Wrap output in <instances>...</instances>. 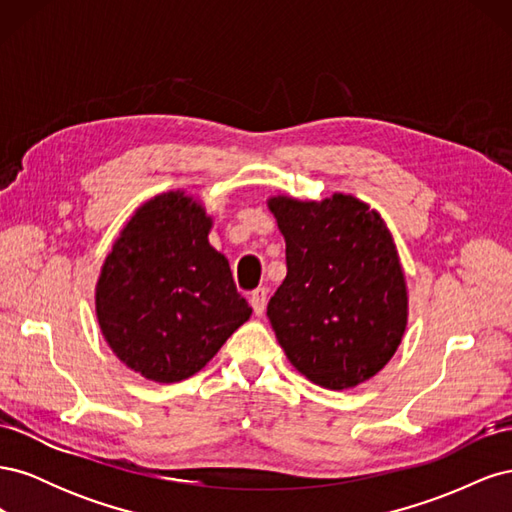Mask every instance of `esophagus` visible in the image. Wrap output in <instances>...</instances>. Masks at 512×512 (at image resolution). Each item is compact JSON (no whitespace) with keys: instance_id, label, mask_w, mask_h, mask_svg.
Instances as JSON below:
<instances>
[{"instance_id":"obj_1","label":"esophagus","mask_w":512,"mask_h":512,"mask_svg":"<svg viewBox=\"0 0 512 512\" xmlns=\"http://www.w3.org/2000/svg\"><path fill=\"white\" fill-rule=\"evenodd\" d=\"M250 305H252L256 316L265 314V307H267V290H265V288H256V290L250 294Z\"/></svg>"}]
</instances>
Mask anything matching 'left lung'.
Returning <instances> with one entry per match:
<instances>
[{"label": "left lung", "mask_w": 512, "mask_h": 512, "mask_svg": "<svg viewBox=\"0 0 512 512\" xmlns=\"http://www.w3.org/2000/svg\"><path fill=\"white\" fill-rule=\"evenodd\" d=\"M286 239V280L267 316L288 361L344 391L391 361L408 322V292L382 218L359 198L269 200Z\"/></svg>", "instance_id": "left-lung-1"}]
</instances>
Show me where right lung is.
Instances as JSON below:
<instances>
[{"mask_svg":"<svg viewBox=\"0 0 512 512\" xmlns=\"http://www.w3.org/2000/svg\"><path fill=\"white\" fill-rule=\"evenodd\" d=\"M209 230L194 198L168 192L132 215L104 260L100 329L117 359L147 380L194 376L252 316Z\"/></svg>","mask_w":512,"mask_h":512,"instance_id":"right-lung-1","label":"right lung"}]
</instances>
